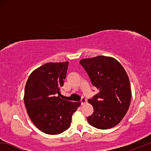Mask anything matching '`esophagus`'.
Masks as SVG:
<instances>
[{
  "label": "esophagus",
  "instance_id": "1",
  "mask_svg": "<svg viewBox=\"0 0 151 151\" xmlns=\"http://www.w3.org/2000/svg\"><path fill=\"white\" fill-rule=\"evenodd\" d=\"M86 99L85 98H84V97H82V99L81 101H80V103H81V105H82H82H83L84 104L86 103Z\"/></svg>",
  "mask_w": 151,
  "mask_h": 151
}]
</instances>
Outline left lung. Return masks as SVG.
<instances>
[{
	"mask_svg": "<svg viewBox=\"0 0 151 151\" xmlns=\"http://www.w3.org/2000/svg\"><path fill=\"white\" fill-rule=\"evenodd\" d=\"M89 75L93 86L99 93L88 102L94 112L87 118L89 124L99 129H108L118 125L130 106L131 90L128 75L117 60L97 56L80 61Z\"/></svg>",
	"mask_w": 151,
	"mask_h": 151,
	"instance_id": "8db88e82",
	"label": "left lung"
}]
</instances>
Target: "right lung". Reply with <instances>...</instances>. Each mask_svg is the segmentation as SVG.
Here are the masks:
<instances>
[{
    "label": "right lung",
    "instance_id": "right-lung-1",
    "mask_svg": "<svg viewBox=\"0 0 151 151\" xmlns=\"http://www.w3.org/2000/svg\"><path fill=\"white\" fill-rule=\"evenodd\" d=\"M69 62H49L35 69L28 78L24 100L34 125L47 134H58L70 127L73 114L80 106L61 99Z\"/></svg>",
    "mask_w": 151,
    "mask_h": 151
}]
</instances>
